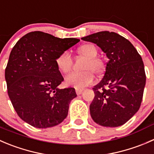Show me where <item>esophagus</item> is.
Instances as JSON below:
<instances>
[{
  "label": "esophagus",
  "mask_w": 154,
  "mask_h": 154,
  "mask_svg": "<svg viewBox=\"0 0 154 154\" xmlns=\"http://www.w3.org/2000/svg\"><path fill=\"white\" fill-rule=\"evenodd\" d=\"M84 90L83 89H79V88H76L75 89V92H76L77 95H80V94H82V92H83Z\"/></svg>",
  "instance_id": "34e87169"
}]
</instances>
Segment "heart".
<instances>
[{
  "mask_svg": "<svg viewBox=\"0 0 154 154\" xmlns=\"http://www.w3.org/2000/svg\"><path fill=\"white\" fill-rule=\"evenodd\" d=\"M77 53L82 57L86 58L84 64V72H72L65 79L66 85L75 88H83L93 83L94 80V73L100 75L105 69V63L101 58L97 57L98 50L97 47L91 43L83 44L77 49ZM57 69L61 73L67 74L71 69L70 55L68 52L64 51L59 54L55 60Z\"/></svg>",
  "mask_w": 154,
  "mask_h": 154,
  "instance_id": "1",
  "label": "heart"
}]
</instances>
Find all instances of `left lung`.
I'll return each instance as SVG.
<instances>
[{
    "label": "left lung",
    "instance_id": "left-lung-1",
    "mask_svg": "<svg viewBox=\"0 0 154 154\" xmlns=\"http://www.w3.org/2000/svg\"><path fill=\"white\" fill-rule=\"evenodd\" d=\"M82 39L97 44L109 60L104 76L93 88L91 118L103 127L123 125L138 112L142 100L146 75L141 55L128 39L115 32H98Z\"/></svg>",
    "mask_w": 154,
    "mask_h": 154
}]
</instances>
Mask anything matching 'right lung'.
<instances>
[{"instance_id": "obj_1", "label": "right lung", "mask_w": 154, "mask_h": 154, "mask_svg": "<svg viewBox=\"0 0 154 154\" xmlns=\"http://www.w3.org/2000/svg\"><path fill=\"white\" fill-rule=\"evenodd\" d=\"M41 31L22 36L12 49L5 69L7 92L21 119L36 128L52 127L68 115L75 88L59 89L63 81L55 60L79 42Z\"/></svg>"}]
</instances>
